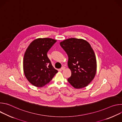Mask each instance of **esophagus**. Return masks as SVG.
Instances as JSON below:
<instances>
[{"instance_id": "esophagus-1", "label": "esophagus", "mask_w": 122, "mask_h": 122, "mask_svg": "<svg viewBox=\"0 0 122 122\" xmlns=\"http://www.w3.org/2000/svg\"><path fill=\"white\" fill-rule=\"evenodd\" d=\"M61 69H62V70H64V69H65V66H62V67L61 68Z\"/></svg>"}]
</instances>
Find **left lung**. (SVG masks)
Returning <instances> with one entry per match:
<instances>
[{
    "label": "left lung",
    "instance_id": "left-lung-1",
    "mask_svg": "<svg viewBox=\"0 0 122 122\" xmlns=\"http://www.w3.org/2000/svg\"><path fill=\"white\" fill-rule=\"evenodd\" d=\"M60 45L68 57L71 75L68 81L75 88L85 87L94 79L97 71L96 57L90 44L83 39L71 38Z\"/></svg>",
    "mask_w": 122,
    "mask_h": 122
}]
</instances>
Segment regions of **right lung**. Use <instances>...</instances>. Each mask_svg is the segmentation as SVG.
<instances>
[{
  "mask_svg": "<svg viewBox=\"0 0 122 122\" xmlns=\"http://www.w3.org/2000/svg\"><path fill=\"white\" fill-rule=\"evenodd\" d=\"M56 41L51 38H39L33 41L27 48L24 57V71L33 85L44 86L57 73L47 55Z\"/></svg>",
  "mask_w": 122,
  "mask_h": 122,
  "instance_id": "1",
  "label": "right lung"
}]
</instances>
